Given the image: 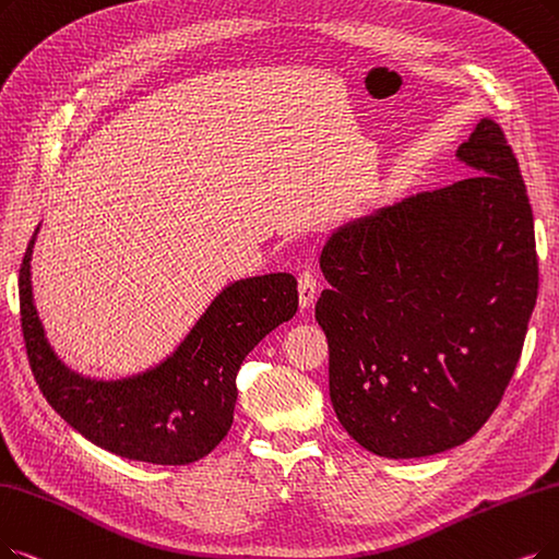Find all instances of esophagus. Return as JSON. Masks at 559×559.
I'll return each mask as SVG.
<instances>
[{"label": "esophagus", "mask_w": 559, "mask_h": 559, "mask_svg": "<svg viewBox=\"0 0 559 559\" xmlns=\"http://www.w3.org/2000/svg\"><path fill=\"white\" fill-rule=\"evenodd\" d=\"M317 288H319L317 275L311 273V271H302L300 277H298V298H300V307H302V309L314 305Z\"/></svg>", "instance_id": "esophagus-1"}]
</instances>
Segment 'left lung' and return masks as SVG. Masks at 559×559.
<instances>
[{
	"instance_id": "8db88e82",
	"label": "left lung",
	"mask_w": 559,
	"mask_h": 559,
	"mask_svg": "<svg viewBox=\"0 0 559 559\" xmlns=\"http://www.w3.org/2000/svg\"><path fill=\"white\" fill-rule=\"evenodd\" d=\"M456 158L471 176L348 222L319 259L332 408L385 459L440 454L484 427L537 302L532 206L502 128L481 119Z\"/></svg>"
}]
</instances>
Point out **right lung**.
<instances>
[{"instance_id":"right-lung-1","label":"right lung","mask_w":559,"mask_h":559,"mask_svg":"<svg viewBox=\"0 0 559 559\" xmlns=\"http://www.w3.org/2000/svg\"><path fill=\"white\" fill-rule=\"evenodd\" d=\"M38 229L17 286L27 357L48 404L86 440L130 461L188 465L211 454L231 429L245 355L298 311L296 277L271 273L231 282L160 365L103 381L66 367L43 330L32 292Z\"/></svg>"}]
</instances>
